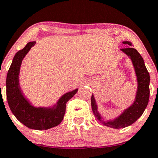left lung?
<instances>
[{"label": "left lung", "instance_id": "8db88e82", "mask_svg": "<svg viewBox=\"0 0 158 158\" xmlns=\"http://www.w3.org/2000/svg\"><path fill=\"white\" fill-rule=\"evenodd\" d=\"M123 43L127 46H132V43L129 41H124ZM121 51L132 60L137 77L138 90L133 104L127 109L123 110V113L116 118L113 120L104 121L103 118L98 111V107L94 96L92 95L91 96V107L96 118L104 126L113 129L124 128L135 122L143 113L146 107H147L149 98L150 77L141 55L136 49L132 47L122 48Z\"/></svg>", "mask_w": 158, "mask_h": 158}]
</instances>
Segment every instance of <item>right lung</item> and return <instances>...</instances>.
Wrapping results in <instances>:
<instances>
[{"mask_svg": "<svg viewBox=\"0 0 158 158\" xmlns=\"http://www.w3.org/2000/svg\"><path fill=\"white\" fill-rule=\"evenodd\" d=\"M36 42H29L13 58L6 77V98L9 108L16 118L32 130H45L62 122L65 113L66 103L77 94L78 89L66 93L51 107H36L24 96L19 84V73L23 60Z\"/></svg>", "mask_w": 158, "mask_h": 158, "instance_id": "right-lung-1", "label": "right lung"}]
</instances>
